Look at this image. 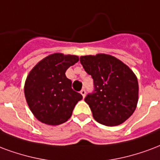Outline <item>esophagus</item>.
Wrapping results in <instances>:
<instances>
[{"instance_id": "1", "label": "esophagus", "mask_w": 160, "mask_h": 160, "mask_svg": "<svg viewBox=\"0 0 160 160\" xmlns=\"http://www.w3.org/2000/svg\"><path fill=\"white\" fill-rule=\"evenodd\" d=\"M80 94L83 96V98H85V97H86V90H85V89L81 90V91H80Z\"/></svg>"}]
</instances>
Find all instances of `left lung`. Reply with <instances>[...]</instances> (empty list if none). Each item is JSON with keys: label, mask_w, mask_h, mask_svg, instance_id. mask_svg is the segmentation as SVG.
<instances>
[{"label": "left lung", "mask_w": 160, "mask_h": 160, "mask_svg": "<svg viewBox=\"0 0 160 160\" xmlns=\"http://www.w3.org/2000/svg\"><path fill=\"white\" fill-rule=\"evenodd\" d=\"M94 80L95 91L85 98L96 121L107 126L122 124L134 113L139 86L134 72L115 57L99 53L80 57Z\"/></svg>", "instance_id": "obj_1"}]
</instances>
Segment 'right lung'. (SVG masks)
I'll use <instances>...</instances> for the list:
<instances>
[{"instance_id": "1", "label": "right lung", "mask_w": 160, "mask_h": 160, "mask_svg": "<svg viewBox=\"0 0 160 160\" xmlns=\"http://www.w3.org/2000/svg\"><path fill=\"white\" fill-rule=\"evenodd\" d=\"M78 61V56L56 52L44 58L30 70L24 84V96L39 121L58 125L71 117L82 96L72 89L65 72Z\"/></svg>"}]
</instances>
